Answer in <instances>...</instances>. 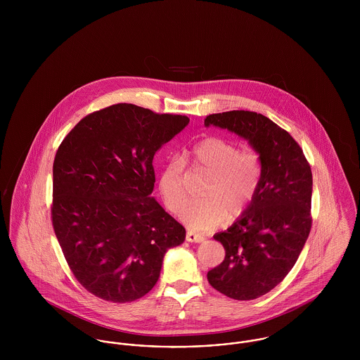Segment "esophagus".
I'll list each match as a JSON object with an SVG mask.
<instances>
[{"instance_id":"34e87169","label":"esophagus","mask_w":360,"mask_h":360,"mask_svg":"<svg viewBox=\"0 0 360 360\" xmlns=\"http://www.w3.org/2000/svg\"><path fill=\"white\" fill-rule=\"evenodd\" d=\"M186 240L188 243H204L205 241V237L202 234H197L194 231H187V236H186Z\"/></svg>"}]
</instances>
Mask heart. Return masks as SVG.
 I'll return each mask as SVG.
<instances>
[{"instance_id": "heart-1", "label": "heart", "mask_w": 360, "mask_h": 360, "mask_svg": "<svg viewBox=\"0 0 360 360\" xmlns=\"http://www.w3.org/2000/svg\"><path fill=\"white\" fill-rule=\"evenodd\" d=\"M190 159L209 174L206 198L188 202L180 212V219L191 229L212 230L224 223L229 213L236 219L257 197L263 177V163L257 151L240 150L236 143L220 137H207L193 147ZM183 173L184 162L179 156L169 159L159 173V193L172 212H177L186 201Z\"/></svg>"}]
</instances>
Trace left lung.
Masks as SVG:
<instances>
[{
	"label": "left lung",
	"mask_w": 360,
	"mask_h": 360,
	"mask_svg": "<svg viewBox=\"0 0 360 360\" xmlns=\"http://www.w3.org/2000/svg\"><path fill=\"white\" fill-rule=\"evenodd\" d=\"M205 126L237 134L262 158L257 197L227 230L213 236L226 257L207 271L209 284L226 297L257 300L284 280L308 240L311 170L290 133L260 113H213Z\"/></svg>",
	"instance_id": "1"
}]
</instances>
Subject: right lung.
I'll list each match as a JSON object with an SVG mask.
<instances>
[{"label":"right lung","instance_id":"1","mask_svg":"<svg viewBox=\"0 0 360 360\" xmlns=\"http://www.w3.org/2000/svg\"><path fill=\"white\" fill-rule=\"evenodd\" d=\"M190 119L116 103L82 119L59 146L52 226L77 281L109 302L154 288L186 229L154 197V155Z\"/></svg>","mask_w":360,"mask_h":360}]
</instances>
